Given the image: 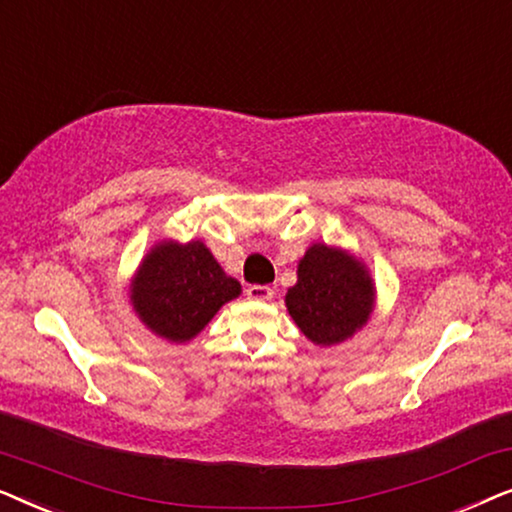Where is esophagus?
<instances>
[{"mask_svg":"<svg viewBox=\"0 0 512 512\" xmlns=\"http://www.w3.org/2000/svg\"><path fill=\"white\" fill-rule=\"evenodd\" d=\"M272 296H275V289H272V286H268V284L247 286V298H251V300H270Z\"/></svg>","mask_w":512,"mask_h":512,"instance_id":"esophagus-1","label":"esophagus"}]
</instances>
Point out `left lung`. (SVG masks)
Listing matches in <instances>:
<instances>
[{"mask_svg": "<svg viewBox=\"0 0 512 512\" xmlns=\"http://www.w3.org/2000/svg\"><path fill=\"white\" fill-rule=\"evenodd\" d=\"M286 307L300 331L317 345H338L366 324L373 282L356 258L326 244L307 249Z\"/></svg>", "mask_w": 512, "mask_h": 512, "instance_id": "obj_1", "label": "left lung"}]
</instances>
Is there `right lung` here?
Returning <instances> with one entry per match:
<instances>
[{
  "mask_svg": "<svg viewBox=\"0 0 512 512\" xmlns=\"http://www.w3.org/2000/svg\"><path fill=\"white\" fill-rule=\"evenodd\" d=\"M240 296V282L228 277L202 242H163L144 258L132 305L153 333L172 342L198 335L228 300Z\"/></svg>",
  "mask_w": 512,
  "mask_h": 512,
  "instance_id": "right-lung-1",
  "label": "right lung"
}]
</instances>
